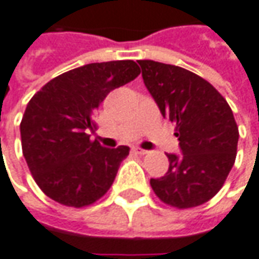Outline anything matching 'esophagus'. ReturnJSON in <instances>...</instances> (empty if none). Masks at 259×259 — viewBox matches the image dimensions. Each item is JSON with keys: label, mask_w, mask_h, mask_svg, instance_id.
<instances>
[{"label": "esophagus", "mask_w": 259, "mask_h": 259, "mask_svg": "<svg viewBox=\"0 0 259 259\" xmlns=\"http://www.w3.org/2000/svg\"><path fill=\"white\" fill-rule=\"evenodd\" d=\"M133 152H135V153H138V155H146V153H148L146 149H142V148H138V146H136V148H133Z\"/></svg>", "instance_id": "1"}]
</instances>
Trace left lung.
Instances as JSON below:
<instances>
[{
    "instance_id": "1",
    "label": "left lung",
    "mask_w": 259,
    "mask_h": 259,
    "mask_svg": "<svg viewBox=\"0 0 259 259\" xmlns=\"http://www.w3.org/2000/svg\"><path fill=\"white\" fill-rule=\"evenodd\" d=\"M143 82L163 117L175 123L181 155L168 153L169 168L151 186L177 208L197 207L223 187L236 158L239 130L219 91L181 66L138 61Z\"/></svg>"
}]
</instances>
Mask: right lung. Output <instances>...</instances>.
Listing matches in <instances>:
<instances>
[{"mask_svg": "<svg viewBox=\"0 0 259 259\" xmlns=\"http://www.w3.org/2000/svg\"><path fill=\"white\" fill-rule=\"evenodd\" d=\"M141 73L133 61L88 63L53 78L28 101L21 148L40 190L68 207L96 203L111 187L129 146L91 141L93 116L107 94Z\"/></svg>", "mask_w": 259, "mask_h": 259, "instance_id": "add662e5", "label": "right lung"}]
</instances>
